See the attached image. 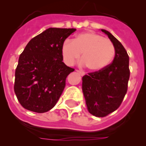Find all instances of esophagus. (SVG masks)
Returning <instances> with one entry per match:
<instances>
[{
  "label": "esophagus",
  "instance_id": "esophagus-1",
  "mask_svg": "<svg viewBox=\"0 0 146 146\" xmlns=\"http://www.w3.org/2000/svg\"><path fill=\"white\" fill-rule=\"evenodd\" d=\"M76 72H77V73H78L80 75V76H83L84 75H85V72H83V71H82V70H76Z\"/></svg>",
  "mask_w": 146,
  "mask_h": 146
}]
</instances>
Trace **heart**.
<instances>
[{"label":"heart","instance_id":"1","mask_svg":"<svg viewBox=\"0 0 146 146\" xmlns=\"http://www.w3.org/2000/svg\"><path fill=\"white\" fill-rule=\"evenodd\" d=\"M63 57L68 65H73L82 54V64L92 72L107 68L115 55V48L110 39L95 32H85L73 41L66 40L62 45Z\"/></svg>","mask_w":146,"mask_h":146}]
</instances>
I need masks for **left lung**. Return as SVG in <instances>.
Here are the masks:
<instances>
[{
  "instance_id": "8db88e82",
  "label": "left lung",
  "mask_w": 146,
  "mask_h": 146,
  "mask_svg": "<svg viewBox=\"0 0 146 146\" xmlns=\"http://www.w3.org/2000/svg\"><path fill=\"white\" fill-rule=\"evenodd\" d=\"M101 30L114 44L115 56L103 70L85 75L82 85L88 111L98 117H106L119 108L127 92L130 76L129 57L124 47L110 32Z\"/></svg>"
}]
</instances>
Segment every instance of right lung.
Returning a JSON list of instances; mask_svg holds the SVG:
<instances>
[{"label": "right lung", "mask_w": 146, "mask_h": 146, "mask_svg": "<svg viewBox=\"0 0 146 146\" xmlns=\"http://www.w3.org/2000/svg\"><path fill=\"white\" fill-rule=\"evenodd\" d=\"M76 29L48 28L32 38L19 57L14 91L26 110L44 113L61 97L67 76L74 68L63 62L64 41Z\"/></svg>", "instance_id": "add662e5"}]
</instances>
